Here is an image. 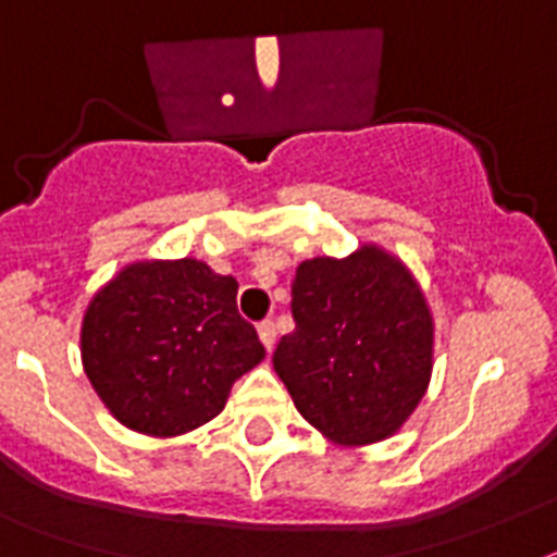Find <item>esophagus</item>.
<instances>
[{
  "instance_id": "esophagus-1",
  "label": "esophagus",
  "mask_w": 557,
  "mask_h": 557,
  "mask_svg": "<svg viewBox=\"0 0 557 557\" xmlns=\"http://www.w3.org/2000/svg\"><path fill=\"white\" fill-rule=\"evenodd\" d=\"M257 334H260V343L265 346V351L274 349V341H277V329H274V323H271V320H263V323L257 325Z\"/></svg>"
}]
</instances>
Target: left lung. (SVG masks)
<instances>
[{
    "instance_id": "left-lung-1",
    "label": "left lung",
    "mask_w": 557,
    "mask_h": 557,
    "mask_svg": "<svg viewBox=\"0 0 557 557\" xmlns=\"http://www.w3.org/2000/svg\"><path fill=\"white\" fill-rule=\"evenodd\" d=\"M294 332L274 372L302 418L341 446L395 435L426 395L435 323L404 260L381 246L297 265Z\"/></svg>"
}]
</instances>
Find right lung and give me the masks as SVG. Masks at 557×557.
Masks as SVG:
<instances>
[{"label":"right lung","instance_id":"right-lung-1","mask_svg":"<svg viewBox=\"0 0 557 557\" xmlns=\"http://www.w3.org/2000/svg\"><path fill=\"white\" fill-rule=\"evenodd\" d=\"M83 366L122 426L176 437L223 411L234 381L265 357L237 311V280L202 260L131 263L90 297Z\"/></svg>","mask_w":557,"mask_h":557}]
</instances>
